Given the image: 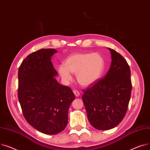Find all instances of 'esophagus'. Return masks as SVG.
<instances>
[{
    "label": "esophagus",
    "instance_id": "obj_1",
    "mask_svg": "<svg viewBox=\"0 0 150 150\" xmlns=\"http://www.w3.org/2000/svg\"><path fill=\"white\" fill-rule=\"evenodd\" d=\"M73 93L74 94V95L76 96V97H78L80 96V93H79V91H78L77 90H74L73 91Z\"/></svg>",
    "mask_w": 150,
    "mask_h": 150
}]
</instances>
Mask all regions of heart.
I'll return each instance as SVG.
<instances>
[{
	"label": "heart",
	"instance_id": "1",
	"mask_svg": "<svg viewBox=\"0 0 150 150\" xmlns=\"http://www.w3.org/2000/svg\"><path fill=\"white\" fill-rule=\"evenodd\" d=\"M105 61L99 53H76L65 60L64 66L58 68L59 75L65 81L72 79L71 74H76L79 83L83 86L93 85L102 76Z\"/></svg>",
	"mask_w": 150,
	"mask_h": 150
}]
</instances>
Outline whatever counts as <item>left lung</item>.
<instances>
[{
	"label": "left lung",
	"mask_w": 150,
	"mask_h": 150,
	"mask_svg": "<svg viewBox=\"0 0 150 150\" xmlns=\"http://www.w3.org/2000/svg\"><path fill=\"white\" fill-rule=\"evenodd\" d=\"M111 64L107 74L83 90L82 100L90 124L100 130L116 127L128 110L132 90L131 71L127 60L109 48Z\"/></svg>",
	"instance_id": "8db88e82"
}]
</instances>
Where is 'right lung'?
I'll use <instances>...</instances> for the list:
<instances>
[{
	"label": "right lung",
	"mask_w": 150,
	"mask_h": 150,
	"mask_svg": "<svg viewBox=\"0 0 150 150\" xmlns=\"http://www.w3.org/2000/svg\"><path fill=\"white\" fill-rule=\"evenodd\" d=\"M57 51L40 49L26 57L18 71V99L25 119L41 133L56 134L68 124V112L75 96L54 77L51 61Z\"/></svg>",
	"instance_id": "add662e5"
}]
</instances>
